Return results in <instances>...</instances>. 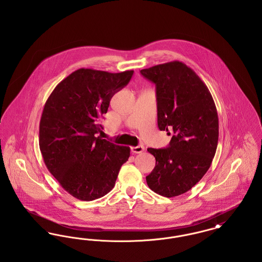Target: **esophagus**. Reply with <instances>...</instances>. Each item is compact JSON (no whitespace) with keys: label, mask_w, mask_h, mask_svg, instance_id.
Instances as JSON below:
<instances>
[{"label":"esophagus","mask_w":262,"mask_h":262,"mask_svg":"<svg viewBox=\"0 0 262 262\" xmlns=\"http://www.w3.org/2000/svg\"><path fill=\"white\" fill-rule=\"evenodd\" d=\"M144 151V146L143 145H137V146H133L132 147V152L133 153H141Z\"/></svg>","instance_id":"obj_1"}]
</instances>
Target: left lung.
<instances>
[{"label": "left lung", "mask_w": 262, "mask_h": 262, "mask_svg": "<svg viewBox=\"0 0 262 262\" xmlns=\"http://www.w3.org/2000/svg\"><path fill=\"white\" fill-rule=\"evenodd\" d=\"M140 74L156 84L159 129L169 136L173 130L169 147L147 149L156 164L146 183L162 196H178L210 168L219 136L217 109L209 89L184 62H165Z\"/></svg>", "instance_id": "1"}]
</instances>
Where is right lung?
<instances>
[{"mask_svg":"<svg viewBox=\"0 0 262 262\" xmlns=\"http://www.w3.org/2000/svg\"><path fill=\"white\" fill-rule=\"evenodd\" d=\"M133 75L134 71L76 70L55 88L44 105L39 125L43 160L60 186L77 200L91 201L107 194L130 155L128 146L95 135L113 95Z\"/></svg>","mask_w":262,"mask_h":262,"instance_id":"obj_1","label":"right lung"}]
</instances>
